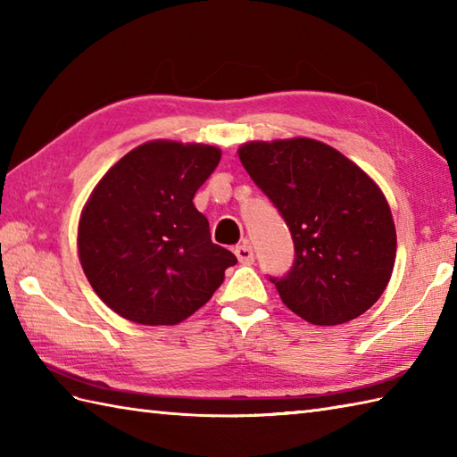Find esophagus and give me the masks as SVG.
Segmentation results:
<instances>
[{
  "label": "esophagus",
  "instance_id": "obj_1",
  "mask_svg": "<svg viewBox=\"0 0 457 457\" xmlns=\"http://www.w3.org/2000/svg\"><path fill=\"white\" fill-rule=\"evenodd\" d=\"M236 257L239 259V263H244V265H251V263H253V261H255L253 247H251L249 244L237 245V247H236Z\"/></svg>",
  "mask_w": 457,
  "mask_h": 457
}]
</instances>
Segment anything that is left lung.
I'll return each mask as SVG.
<instances>
[{
  "mask_svg": "<svg viewBox=\"0 0 457 457\" xmlns=\"http://www.w3.org/2000/svg\"><path fill=\"white\" fill-rule=\"evenodd\" d=\"M237 154L295 241L288 273L269 277L280 300L316 326L367 312L389 285L396 257L395 221L381 188L316 139L251 141Z\"/></svg>",
  "mask_w": 457,
  "mask_h": 457,
  "instance_id": "obj_1",
  "label": "left lung"
}]
</instances>
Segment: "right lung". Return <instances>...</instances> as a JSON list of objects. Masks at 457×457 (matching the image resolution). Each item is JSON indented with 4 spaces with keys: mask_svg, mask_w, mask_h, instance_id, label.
Wrapping results in <instances>:
<instances>
[{
    "mask_svg": "<svg viewBox=\"0 0 457 457\" xmlns=\"http://www.w3.org/2000/svg\"><path fill=\"white\" fill-rule=\"evenodd\" d=\"M220 159L212 145L149 141L96 184L79 223V257L113 312L143 326L179 324L237 263L212 244L210 223L192 202Z\"/></svg>",
    "mask_w": 457,
    "mask_h": 457,
    "instance_id": "right-lung-1",
    "label": "right lung"
}]
</instances>
